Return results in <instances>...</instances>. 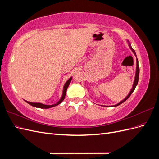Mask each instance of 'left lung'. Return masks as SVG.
I'll use <instances>...</instances> for the list:
<instances>
[{"label": "left lung", "instance_id": "obj_1", "mask_svg": "<svg viewBox=\"0 0 159 159\" xmlns=\"http://www.w3.org/2000/svg\"><path fill=\"white\" fill-rule=\"evenodd\" d=\"M127 43H128V44H129V48H130V49H131V51L133 52V54H134V56H135L137 57L135 51H134V50H133V48L131 47V44H130L129 41V40H127ZM136 62H137V66H136V73H135V76H134V82H133V88H132V89H131V91H130V92L129 93V94L127 95V97H126L123 100H122L121 102H119V103H118L117 104H116V105H112V106H111V107H117V106H118V105H119L120 104L123 103L124 102H125V101H126V100H127V99L130 97V95H131L132 94V93H133V91H134V89H135L136 86H137V84H138L139 76V63H138L137 57V60H136ZM106 107H109V106H106Z\"/></svg>", "mask_w": 159, "mask_h": 159}]
</instances>
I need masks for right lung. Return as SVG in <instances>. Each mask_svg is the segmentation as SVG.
Wrapping results in <instances>:
<instances>
[{
	"mask_svg": "<svg viewBox=\"0 0 159 159\" xmlns=\"http://www.w3.org/2000/svg\"><path fill=\"white\" fill-rule=\"evenodd\" d=\"M71 79H72V77H71V78H70L68 81H66V82L65 83L64 85V88H63V91H62V95L61 97L60 98V99L55 104H53V105H44L43 103H32V102H28V101H26L25 100V102L28 103L29 105H32V106L34 107H38V108H41V109H48V108H51V107H55L56 106V105L60 104L62 102H63L64 98H65V96H66V91H67V89H68V87L69 86L71 81Z\"/></svg>",
	"mask_w": 159,
	"mask_h": 159,
	"instance_id": "add662e5",
	"label": "right lung"
}]
</instances>
